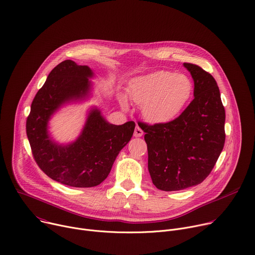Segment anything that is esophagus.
Masks as SVG:
<instances>
[{"label": "esophagus", "instance_id": "esophagus-1", "mask_svg": "<svg viewBox=\"0 0 255 255\" xmlns=\"http://www.w3.org/2000/svg\"><path fill=\"white\" fill-rule=\"evenodd\" d=\"M135 137H141L142 135H143V131H142V129L138 126V125H136V127H135V130H134V134H133Z\"/></svg>", "mask_w": 255, "mask_h": 255}]
</instances>
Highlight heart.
Returning a JSON list of instances; mask_svg holds the SVG:
<instances>
[{"label": "heart", "instance_id": "obj_1", "mask_svg": "<svg viewBox=\"0 0 255 255\" xmlns=\"http://www.w3.org/2000/svg\"><path fill=\"white\" fill-rule=\"evenodd\" d=\"M193 89V82L188 75L159 70L133 79L129 84V98L141 105L146 120L165 123L178 117L186 108ZM123 105L126 106L125 101Z\"/></svg>", "mask_w": 255, "mask_h": 255}]
</instances>
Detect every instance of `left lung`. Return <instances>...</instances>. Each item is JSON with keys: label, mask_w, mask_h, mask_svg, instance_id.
Instances as JSON below:
<instances>
[{"label": "left lung", "mask_w": 255, "mask_h": 255, "mask_svg": "<svg viewBox=\"0 0 255 255\" xmlns=\"http://www.w3.org/2000/svg\"><path fill=\"white\" fill-rule=\"evenodd\" d=\"M194 81V99L167 123L138 122L145 133L148 171L154 186L177 191L200 184L224 148L225 108L217 81L195 64L184 63Z\"/></svg>", "instance_id": "obj_1"}]
</instances>
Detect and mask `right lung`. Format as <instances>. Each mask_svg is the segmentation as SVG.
<instances>
[{
	"instance_id": "right-lung-1",
	"label": "right lung",
	"mask_w": 255,
	"mask_h": 255,
	"mask_svg": "<svg viewBox=\"0 0 255 255\" xmlns=\"http://www.w3.org/2000/svg\"><path fill=\"white\" fill-rule=\"evenodd\" d=\"M92 75L89 67L71 60L57 65L35 95L26 121V134L39 169L51 179L71 187L87 188L101 184L135 128L133 121L110 124L98 109H92L76 141L59 145L51 139L48 133L51 116L64 103L84 98Z\"/></svg>"
}]
</instances>
